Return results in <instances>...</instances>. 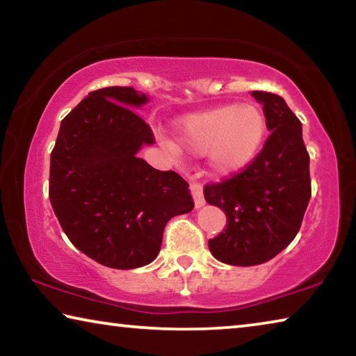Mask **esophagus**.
Masks as SVG:
<instances>
[{
    "label": "esophagus",
    "mask_w": 356,
    "mask_h": 356,
    "mask_svg": "<svg viewBox=\"0 0 356 356\" xmlns=\"http://www.w3.org/2000/svg\"><path fill=\"white\" fill-rule=\"evenodd\" d=\"M190 193L193 196V201H195V207L200 209L204 206V195H202V185L200 182H191L190 184Z\"/></svg>",
    "instance_id": "esophagus-1"
}]
</instances>
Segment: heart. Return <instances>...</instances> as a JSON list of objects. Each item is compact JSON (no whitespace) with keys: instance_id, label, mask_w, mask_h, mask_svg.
Listing matches in <instances>:
<instances>
[{"instance_id":"1","label":"heart","mask_w":356,"mask_h":356,"mask_svg":"<svg viewBox=\"0 0 356 356\" xmlns=\"http://www.w3.org/2000/svg\"><path fill=\"white\" fill-rule=\"evenodd\" d=\"M180 144L196 155L209 154L216 172L232 174L256 159L267 134V120L254 105H225L190 114L177 124Z\"/></svg>"}]
</instances>
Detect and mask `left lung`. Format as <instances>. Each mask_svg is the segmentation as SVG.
<instances>
[{
	"label": "left lung",
	"mask_w": 356,
	"mask_h": 356,
	"mask_svg": "<svg viewBox=\"0 0 356 356\" xmlns=\"http://www.w3.org/2000/svg\"><path fill=\"white\" fill-rule=\"evenodd\" d=\"M270 135L242 171L204 186L209 204L227 216V226L209 240L215 259L238 267L264 264L292 242L311 197L309 154L301 122L281 95L252 91Z\"/></svg>",
	"instance_id": "obj_1"
}]
</instances>
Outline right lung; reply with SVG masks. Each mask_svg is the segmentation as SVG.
<instances>
[{"mask_svg": "<svg viewBox=\"0 0 356 356\" xmlns=\"http://www.w3.org/2000/svg\"><path fill=\"white\" fill-rule=\"evenodd\" d=\"M131 86L89 92L63 119L50 156L51 207L69 240L105 267L130 270L159 254L166 222L195 207L188 184L138 159L155 138L131 110Z\"/></svg>", "mask_w": 356, "mask_h": 356, "instance_id": "add662e5", "label": "right lung"}]
</instances>
